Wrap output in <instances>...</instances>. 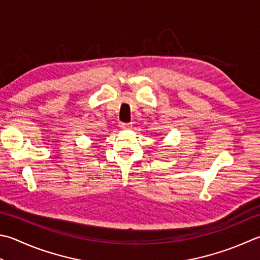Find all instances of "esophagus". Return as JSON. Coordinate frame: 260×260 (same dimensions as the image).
<instances>
[{
	"mask_svg": "<svg viewBox=\"0 0 260 260\" xmlns=\"http://www.w3.org/2000/svg\"><path fill=\"white\" fill-rule=\"evenodd\" d=\"M120 126L122 129H131L132 124L130 122H120Z\"/></svg>",
	"mask_w": 260,
	"mask_h": 260,
	"instance_id": "obj_1",
	"label": "esophagus"
}]
</instances>
